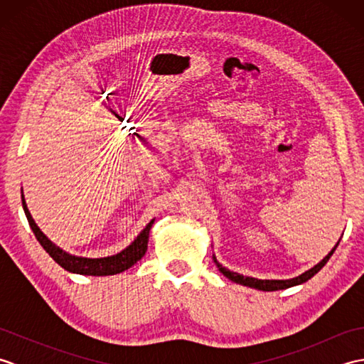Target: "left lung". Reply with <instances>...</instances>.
Instances as JSON below:
<instances>
[{"label": "left lung", "instance_id": "8db88e82", "mask_svg": "<svg viewBox=\"0 0 364 364\" xmlns=\"http://www.w3.org/2000/svg\"><path fill=\"white\" fill-rule=\"evenodd\" d=\"M339 242H336V245L331 249V252L327 255L326 258H323L321 262H318L314 267H311L310 270H306V272H304L299 277H294V278H289V280H258V278H253V277H244L241 274L237 272H231V270H228L227 267H223L220 262L215 259V257H213L215 266L219 267L220 272L225 275L228 280L235 282L237 284H242V286H249V288H255V289H259V291H280V289H286V288H291V286H297V284H301L310 280L311 277H314L316 274L319 272V270L327 264V261L330 259L331 255H333V252L336 250Z\"/></svg>", "mask_w": 364, "mask_h": 364}]
</instances>
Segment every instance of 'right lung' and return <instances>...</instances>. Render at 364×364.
<instances>
[{
  "label": "right lung",
  "mask_w": 364,
  "mask_h": 364,
  "mask_svg": "<svg viewBox=\"0 0 364 364\" xmlns=\"http://www.w3.org/2000/svg\"><path fill=\"white\" fill-rule=\"evenodd\" d=\"M21 203H23V210H25V214H26V219L29 222V227H31V230H33V233L36 235L37 241L41 242L45 252L48 253L60 267L68 270V272L81 274V275H95V277L120 274V272H123V270H127L131 266H134L136 262L144 257L146 252V247H149L150 228H151L154 220H150L149 225H146L141 231V235L134 239V242H131V245H128L125 250H122L117 255H112V257H106V258L75 257V255H70V253L64 252L63 249H59L56 244H53L50 239L42 233L41 228L37 227V223L34 222L33 215H31V213L28 210L25 197H23V192H21Z\"/></svg>",
  "instance_id": "right-lung-1"
}]
</instances>
